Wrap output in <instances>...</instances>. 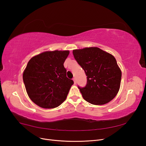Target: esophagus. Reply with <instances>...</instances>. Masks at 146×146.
<instances>
[{
	"mask_svg": "<svg viewBox=\"0 0 146 146\" xmlns=\"http://www.w3.org/2000/svg\"><path fill=\"white\" fill-rule=\"evenodd\" d=\"M73 80H74V84H75V85H76V84L77 83V80H76V78H73Z\"/></svg>",
	"mask_w": 146,
	"mask_h": 146,
	"instance_id": "esophagus-1",
	"label": "esophagus"
}]
</instances>
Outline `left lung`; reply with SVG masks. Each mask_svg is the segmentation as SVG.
I'll use <instances>...</instances> for the list:
<instances>
[{"instance_id": "left-lung-1", "label": "left lung", "mask_w": 146, "mask_h": 146, "mask_svg": "<svg viewBox=\"0 0 146 146\" xmlns=\"http://www.w3.org/2000/svg\"><path fill=\"white\" fill-rule=\"evenodd\" d=\"M72 53L87 76L86 86H78L83 99L91 104L104 105L115 98L122 76L115 58L98 47L76 49Z\"/></svg>"}]
</instances>
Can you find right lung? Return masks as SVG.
Returning <instances> with one entry per match:
<instances>
[{"label":"right lung","mask_w":146,"mask_h":146,"mask_svg":"<svg viewBox=\"0 0 146 146\" xmlns=\"http://www.w3.org/2000/svg\"><path fill=\"white\" fill-rule=\"evenodd\" d=\"M69 50L47 51L32 57L23 73V81L30 99L39 107L54 108L67 98L74 84L66 77L64 63Z\"/></svg>","instance_id":"right-lung-1"}]
</instances>
